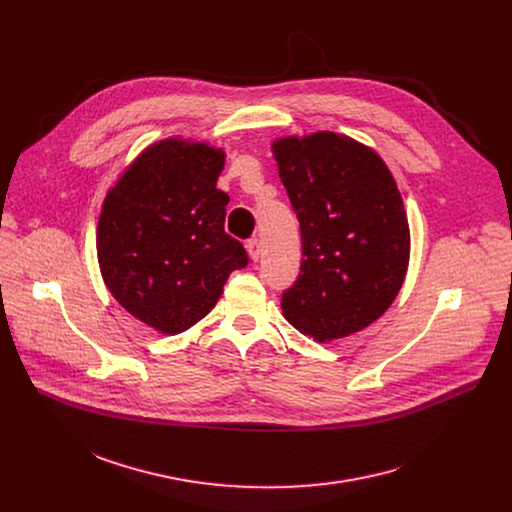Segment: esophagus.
<instances>
[{
	"label": "esophagus",
	"instance_id": "obj_1",
	"mask_svg": "<svg viewBox=\"0 0 512 512\" xmlns=\"http://www.w3.org/2000/svg\"><path fill=\"white\" fill-rule=\"evenodd\" d=\"M247 251H249L251 261H259V257H261V245H259V241H257V239L247 241Z\"/></svg>",
	"mask_w": 512,
	"mask_h": 512
}]
</instances>
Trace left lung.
<instances>
[{
  "mask_svg": "<svg viewBox=\"0 0 512 512\" xmlns=\"http://www.w3.org/2000/svg\"><path fill=\"white\" fill-rule=\"evenodd\" d=\"M273 154L304 257L281 294L285 320L320 342L367 328L393 304L409 263V225L389 168L332 131L279 139Z\"/></svg>",
  "mask_w": 512,
  "mask_h": 512,
  "instance_id": "obj_1",
  "label": "left lung"
}]
</instances>
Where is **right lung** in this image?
Returning a JSON list of instances; mask_svg holds the SVG:
<instances>
[{
    "label": "right lung",
    "instance_id": "1",
    "mask_svg": "<svg viewBox=\"0 0 512 512\" xmlns=\"http://www.w3.org/2000/svg\"><path fill=\"white\" fill-rule=\"evenodd\" d=\"M225 154L166 139L145 150L109 190L97 255L113 298L162 334H180L218 302L229 275L249 265L225 231L229 194L216 188Z\"/></svg>",
    "mask_w": 512,
    "mask_h": 512
}]
</instances>
